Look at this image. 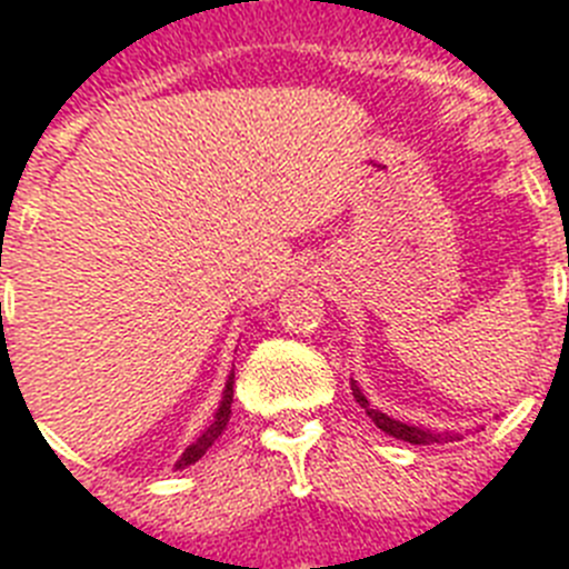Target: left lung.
<instances>
[{"instance_id": "8db88e82", "label": "left lung", "mask_w": 569, "mask_h": 569, "mask_svg": "<svg viewBox=\"0 0 569 569\" xmlns=\"http://www.w3.org/2000/svg\"><path fill=\"white\" fill-rule=\"evenodd\" d=\"M567 266H569V257H567ZM567 321H569V303H567ZM350 388H352V396H356V402L365 408L367 417L373 419L376 428H381V431L390 433V437L405 439V442H410V446H433V442H455V439H460V433L457 431H431V428H422V425H410V422H402V419L388 417V413H381L379 408L370 405V399H367V396L361 393V388H358V381L350 379Z\"/></svg>"}]
</instances>
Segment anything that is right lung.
Here are the masks:
<instances>
[{"mask_svg": "<svg viewBox=\"0 0 569 569\" xmlns=\"http://www.w3.org/2000/svg\"><path fill=\"white\" fill-rule=\"evenodd\" d=\"M231 402H233V373L228 376L226 390H222V399H219V408H217V413H213L211 425H208V428H204V431L199 433V437H196L188 448H184V455L176 460L173 469H188V466H193L196 460H202L204 451H208V448H211L213 442L222 437V431L228 428V419H231Z\"/></svg>", "mask_w": 569, "mask_h": 569, "instance_id": "obj_1", "label": "right lung"}]
</instances>
